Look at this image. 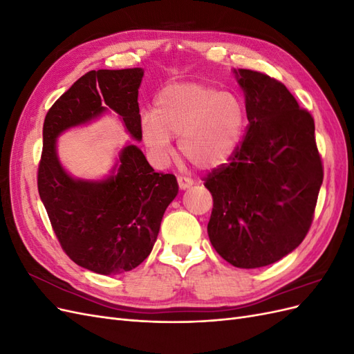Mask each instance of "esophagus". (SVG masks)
Listing matches in <instances>:
<instances>
[{"label":"esophagus","instance_id":"obj_1","mask_svg":"<svg viewBox=\"0 0 354 354\" xmlns=\"http://www.w3.org/2000/svg\"><path fill=\"white\" fill-rule=\"evenodd\" d=\"M177 181H178L180 190H186V189H189L192 185H194V180L187 178V177H178Z\"/></svg>","mask_w":354,"mask_h":354}]
</instances>
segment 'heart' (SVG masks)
Segmentation results:
<instances>
[{
    "mask_svg": "<svg viewBox=\"0 0 354 354\" xmlns=\"http://www.w3.org/2000/svg\"><path fill=\"white\" fill-rule=\"evenodd\" d=\"M245 122V109L236 95L212 85L181 82L158 94L155 111L140 118V131L149 152L165 160L173 137L178 149L199 169L226 164L236 151Z\"/></svg>",
    "mask_w": 354,
    "mask_h": 354,
    "instance_id": "heart-1",
    "label": "heart"
}]
</instances>
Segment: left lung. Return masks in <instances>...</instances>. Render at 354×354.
<instances>
[{
    "mask_svg": "<svg viewBox=\"0 0 354 354\" xmlns=\"http://www.w3.org/2000/svg\"><path fill=\"white\" fill-rule=\"evenodd\" d=\"M245 94L248 133L229 164L205 178L212 195L209 241L241 269L273 264L303 242L324 168L312 115L279 81L233 69Z\"/></svg>",
    "mask_w": 354,
    "mask_h": 354,
    "instance_id": "8db88e82",
    "label": "left lung"
}]
</instances>
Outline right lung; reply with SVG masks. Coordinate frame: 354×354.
Instances as JSON below:
<instances>
[{"instance_id":"obj_1","label":"right lung","mask_w":354,"mask_h":354,"mask_svg":"<svg viewBox=\"0 0 354 354\" xmlns=\"http://www.w3.org/2000/svg\"><path fill=\"white\" fill-rule=\"evenodd\" d=\"M143 73L142 68L85 73L51 106L42 127L39 198L63 251L97 274L130 272L147 259L164 212L178 194L177 180L155 173L131 142L118 152L108 176L77 178L60 162L57 138L115 112L125 131L140 142L137 97Z\"/></svg>"}]
</instances>
